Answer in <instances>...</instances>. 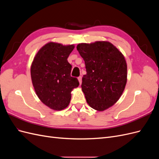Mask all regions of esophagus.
Listing matches in <instances>:
<instances>
[{
    "label": "esophagus",
    "mask_w": 159,
    "mask_h": 159,
    "mask_svg": "<svg viewBox=\"0 0 159 159\" xmlns=\"http://www.w3.org/2000/svg\"><path fill=\"white\" fill-rule=\"evenodd\" d=\"M78 80H79L80 84H81V83H82V77H81V76H79V77H78Z\"/></svg>",
    "instance_id": "esophagus-1"
}]
</instances>
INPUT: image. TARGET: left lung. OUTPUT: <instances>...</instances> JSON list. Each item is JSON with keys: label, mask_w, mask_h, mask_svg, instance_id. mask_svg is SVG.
I'll return each instance as SVG.
<instances>
[{"label": "left lung", "mask_w": 159, "mask_h": 159, "mask_svg": "<svg viewBox=\"0 0 159 159\" xmlns=\"http://www.w3.org/2000/svg\"><path fill=\"white\" fill-rule=\"evenodd\" d=\"M85 61L81 88L91 107L103 111L116 103L127 83V64L116 47L108 42L79 44Z\"/></svg>", "instance_id": "left-lung-1"}]
</instances>
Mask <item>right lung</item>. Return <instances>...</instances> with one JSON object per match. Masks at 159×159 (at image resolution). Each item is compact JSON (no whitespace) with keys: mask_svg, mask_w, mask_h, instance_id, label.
Segmentation results:
<instances>
[{"mask_svg":"<svg viewBox=\"0 0 159 159\" xmlns=\"http://www.w3.org/2000/svg\"><path fill=\"white\" fill-rule=\"evenodd\" d=\"M74 45L50 42L38 51L31 66V78L38 97L48 107L61 110L70 103L71 91L78 80L71 76L68 57Z\"/></svg>","mask_w":159,"mask_h":159,"instance_id":"add662e5","label":"right lung"}]
</instances>
